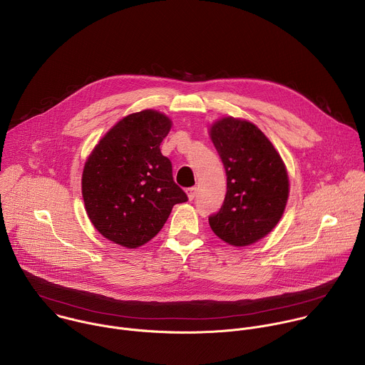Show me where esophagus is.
Wrapping results in <instances>:
<instances>
[{"instance_id":"1","label":"esophagus","mask_w":365,"mask_h":365,"mask_svg":"<svg viewBox=\"0 0 365 365\" xmlns=\"http://www.w3.org/2000/svg\"><path fill=\"white\" fill-rule=\"evenodd\" d=\"M187 195H188L190 201H192V200L195 198V195H197V187H191V188H188V190H187Z\"/></svg>"}]
</instances>
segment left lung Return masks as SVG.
Returning <instances> with one entry per match:
<instances>
[{"mask_svg": "<svg viewBox=\"0 0 365 365\" xmlns=\"http://www.w3.org/2000/svg\"><path fill=\"white\" fill-rule=\"evenodd\" d=\"M211 140L224 164L227 194L208 217L222 241L244 247L265 237L279 221L288 198L285 165L254 124L232 117L211 127Z\"/></svg>", "mask_w": 365, "mask_h": 365, "instance_id": "8db88e82", "label": "left lung"}]
</instances>
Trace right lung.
<instances>
[{
	"label": "right lung",
	"mask_w": 365,
	"mask_h": 365,
	"mask_svg": "<svg viewBox=\"0 0 365 365\" xmlns=\"http://www.w3.org/2000/svg\"><path fill=\"white\" fill-rule=\"evenodd\" d=\"M171 121L145 110L117 123L97 144L83 173V197L94 227L110 241L137 248L164 227L173 207L188 201L161 154Z\"/></svg>",
	"instance_id": "add662e5"
}]
</instances>
